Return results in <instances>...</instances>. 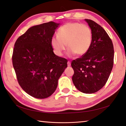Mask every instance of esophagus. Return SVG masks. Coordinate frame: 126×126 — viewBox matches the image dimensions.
Masks as SVG:
<instances>
[{
	"label": "esophagus",
	"mask_w": 126,
	"mask_h": 126,
	"mask_svg": "<svg viewBox=\"0 0 126 126\" xmlns=\"http://www.w3.org/2000/svg\"><path fill=\"white\" fill-rule=\"evenodd\" d=\"M67 64H68V66H70V65H71V62H70V61H68Z\"/></svg>",
	"instance_id": "obj_1"
}]
</instances>
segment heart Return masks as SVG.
Instances as JSON below:
<instances>
[{
	"label": "heart",
	"instance_id": "1",
	"mask_svg": "<svg viewBox=\"0 0 126 126\" xmlns=\"http://www.w3.org/2000/svg\"><path fill=\"white\" fill-rule=\"evenodd\" d=\"M92 33L87 25L78 22H69L59 28L57 36L51 39V45L57 56H62L69 49L68 55L83 56L89 50L92 44Z\"/></svg>",
	"mask_w": 126,
	"mask_h": 126
}]
</instances>
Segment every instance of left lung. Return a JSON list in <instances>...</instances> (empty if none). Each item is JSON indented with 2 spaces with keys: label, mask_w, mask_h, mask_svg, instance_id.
I'll use <instances>...</instances> for the list:
<instances>
[{
  "label": "left lung",
  "mask_w": 126,
  "mask_h": 126,
  "mask_svg": "<svg viewBox=\"0 0 126 126\" xmlns=\"http://www.w3.org/2000/svg\"><path fill=\"white\" fill-rule=\"evenodd\" d=\"M92 33L89 50L81 57L71 62L74 71L72 80L80 92L91 94L100 90L109 79L114 64L112 42L99 24L85 19Z\"/></svg>",
  "instance_id": "1"
}]
</instances>
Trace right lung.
I'll return each mask as SVG.
<instances>
[{
  "instance_id": "add662e5",
  "label": "right lung",
  "mask_w": 126,
  "mask_h": 126,
  "mask_svg": "<svg viewBox=\"0 0 126 126\" xmlns=\"http://www.w3.org/2000/svg\"><path fill=\"white\" fill-rule=\"evenodd\" d=\"M59 25L51 21L32 27L14 45L12 64L19 85L29 95L38 99L53 94L67 67V60L56 55L50 43Z\"/></svg>"
}]
</instances>
